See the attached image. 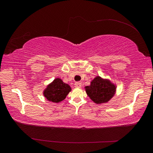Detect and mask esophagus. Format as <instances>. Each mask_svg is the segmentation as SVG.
Masks as SVG:
<instances>
[{"instance_id": "esophagus-1", "label": "esophagus", "mask_w": 153, "mask_h": 153, "mask_svg": "<svg viewBox=\"0 0 153 153\" xmlns=\"http://www.w3.org/2000/svg\"><path fill=\"white\" fill-rule=\"evenodd\" d=\"M74 85H75V86L77 87V88H81L82 87V84H81V82H76V83H75Z\"/></svg>"}]
</instances>
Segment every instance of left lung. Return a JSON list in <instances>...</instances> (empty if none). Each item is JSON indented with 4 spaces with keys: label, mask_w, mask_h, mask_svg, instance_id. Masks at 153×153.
<instances>
[{
    "label": "left lung",
    "mask_w": 153,
    "mask_h": 153,
    "mask_svg": "<svg viewBox=\"0 0 153 153\" xmlns=\"http://www.w3.org/2000/svg\"><path fill=\"white\" fill-rule=\"evenodd\" d=\"M117 86L111 80L97 76L85 87L87 95L97 105L108 102L116 92Z\"/></svg>",
    "instance_id": "8db88e82"
}]
</instances>
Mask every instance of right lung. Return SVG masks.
I'll return each instance as SVG.
<instances>
[{"mask_svg": "<svg viewBox=\"0 0 153 153\" xmlns=\"http://www.w3.org/2000/svg\"><path fill=\"white\" fill-rule=\"evenodd\" d=\"M71 90L69 84L64 83L63 80L57 77L46 86L43 94L48 101L58 103L65 99Z\"/></svg>", "mask_w": 153, "mask_h": 153, "instance_id": "1", "label": "right lung"}]
</instances>
